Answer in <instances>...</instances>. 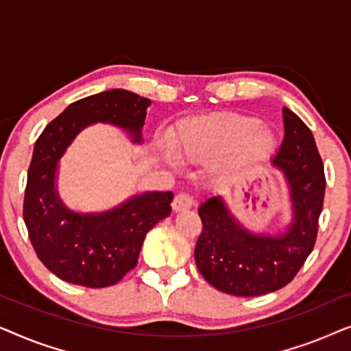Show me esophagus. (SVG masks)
Returning a JSON list of instances; mask_svg holds the SVG:
<instances>
[{
    "mask_svg": "<svg viewBox=\"0 0 351 351\" xmlns=\"http://www.w3.org/2000/svg\"><path fill=\"white\" fill-rule=\"evenodd\" d=\"M193 204L195 201L189 193H179L174 198V201H172V209H174L176 213H179V210L190 209Z\"/></svg>",
    "mask_w": 351,
    "mask_h": 351,
    "instance_id": "esophagus-1",
    "label": "esophagus"
}]
</instances>
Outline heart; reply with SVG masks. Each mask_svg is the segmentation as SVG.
<instances>
[{"instance_id": "1", "label": "heart", "mask_w": 351, "mask_h": 351, "mask_svg": "<svg viewBox=\"0 0 351 351\" xmlns=\"http://www.w3.org/2000/svg\"><path fill=\"white\" fill-rule=\"evenodd\" d=\"M275 143V136L262 129L261 119L241 114L189 119L171 137L172 150L185 160L206 161L237 153L238 158L228 161V169H233L241 158L270 155Z\"/></svg>"}]
</instances>
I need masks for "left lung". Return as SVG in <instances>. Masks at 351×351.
<instances>
[{
	"label": "left lung",
	"mask_w": 351,
	"mask_h": 351,
	"mask_svg": "<svg viewBox=\"0 0 351 351\" xmlns=\"http://www.w3.org/2000/svg\"><path fill=\"white\" fill-rule=\"evenodd\" d=\"M285 138L273 166L289 185L292 222L281 234H256L241 227L222 196L199 206L203 230L196 241V267L215 289L239 297L263 295L294 280L313 251L324 203V166L308 126L282 108Z\"/></svg>",
	"instance_id": "1"
}]
</instances>
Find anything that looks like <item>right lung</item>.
<instances>
[{
    "mask_svg": "<svg viewBox=\"0 0 351 351\" xmlns=\"http://www.w3.org/2000/svg\"><path fill=\"white\" fill-rule=\"evenodd\" d=\"M150 99L110 89L69 105L35 142L27 176L23 220L36 256L60 280L107 287L137 265L145 234L171 214L172 191L136 195L112 210L78 214L62 203L56 189L59 160L86 126L110 123L142 142Z\"/></svg>",
    "mask_w": 351,
    "mask_h": 351,
    "instance_id": "add662e5",
    "label": "right lung"
}]
</instances>
